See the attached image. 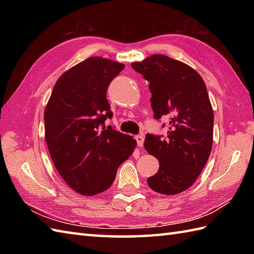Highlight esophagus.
I'll return each instance as SVG.
<instances>
[{
	"label": "esophagus",
	"instance_id": "34e87169",
	"mask_svg": "<svg viewBox=\"0 0 254 254\" xmlns=\"http://www.w3.org/2000/svg\"><path fill=\"white\" fill-rule=\"evenodd\" d=\"M136 142H137V145L139 147H143V144H144V136L143 135H137L135 137Z\"/></svg>",
	"mask_w": 254,
	"mask_h": 254
}]
</instances>
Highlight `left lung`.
I'll return each mask as SVG.
<instances>
[{"mask_svg":"<svg viewBox=\"0 0 254 254\" xmlns=\"http://www.w3.org/2000/svg\"><path fill=\"white\" fill-rule=\"evenodd\" d=\"M132 67L149 82L155 118L169 120L167 138L147 134L144 146L159 161L148 187L164 195L188 190L201 174L213 146L214 112L206 85L195 69L164 55H153Z\"/></svg>","mask_w":254,"mask_h":254,"instance_id":"obj_1","label":"left lung"}]
</instances>
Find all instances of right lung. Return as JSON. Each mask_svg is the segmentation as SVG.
<instances>
[{
  "mask_svg": "<svg viewBox=\"0 0 254 254\" xmlns=\"http://www.w3.org/2000/svg\"><path fill=\"white\" fill-rule=\"evenodd\" d=\"M123 63L91 57L58 78L45 108V138L62 179L93 196L108 190L136 147L132 136L102 127L111 118L107 89Z\"/></svg>",
  "mask_w": 254,
  "mask_h": 254,
  "instance_id": "add662e5",
  "label": "right lung"
}]
</instances>
